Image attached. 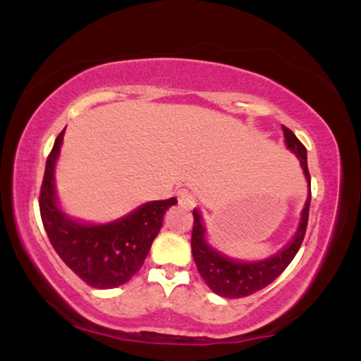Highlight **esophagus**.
I'll return each instance as SVG.
<instances>
[{
	"label": "esophagus",
	"mask_w": 361,
	"mask_h": 361,
	"mask_svg": "<svg viewBox=\"0 0 361 361\" xmlns=\"http://www.w3.org/2000/svg\"><path fill=\"white\" fill-rule=\"evenodd\" d=\"M178 204L183 207V209H192L195 205V197L188 190H180L178 192Z\"/></svg>",
	"instance_id": "obj_1"
}]
</instances>
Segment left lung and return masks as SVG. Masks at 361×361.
<instances>
[{
	"mask_svg": "<svg viewBox=\"0 0 361 361\" xmlns=\"http://www.w3.org/2000/svg\"><path fill=\"white\" fill-rule=\"evenodd\" d=\"M283 128L285 144L292 154L297 156L300 161V168L304 171L305 180H307V200H305L304 209L300 212V221L297 226L295 234L292 239L275 251L273 255L267 258L255 259V261H243L235 259L233 256H227L226 252L217 250L212 243H210L207 229L202 217L200 210L193 209V233H192V255L197 264L198 273L209 288L217 295L226 297V299H241L247 297L251 293L258 292L270 285L276 276L280 275L285 268L288 267L290 261L299 251L302 241H304L305 229H307L309 221V205H310V175L307 168V149L304 144L295 137L292 130L287 127Z\"/></svg>",
	"mask_w": 361,
	"mask_h": 361,
	"instance_id": "left-lung-1",
	"label": "left lung"
}]
</instances>
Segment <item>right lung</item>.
I'll list each match as a JSON object with an SVG mask.
<instances>
[{"label":"right lung","instance_id":"right-lung-1","mask_svg":"<svg viewBox=\"0 0 361 361\" xmlns=\"http://www.w3.org/2000/svg\"><path fill=\"white\" fill-rule=\"evenodd\" d=\"M64 130L57 135L45 163L40 190V215L61 259L93 288H115L127 283L149 255L163 226V217L176 198L152 200L110 222H86L62 209L56 190V164Z\"/></svg>","mask_w":361,"mask_h":361}]
</instances>
